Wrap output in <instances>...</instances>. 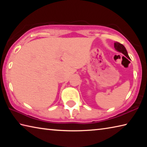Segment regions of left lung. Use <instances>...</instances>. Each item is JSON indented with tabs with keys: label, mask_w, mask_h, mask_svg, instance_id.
I'll return each mask as SVG.
<instances>
[{
	"label": "left lung",
	"mask_w": 147,
	"mask_h": 147,
	"mask_svg": "<svg viewBox=\"0 0 147 147\" xmlns=\"http://www.w3.org/2000/svg\"><path fill=\"white\" fill-rule=\"evenodd\" d=\"M114 47H115V49H116L117 51L119 52V53H123L124 56L127 57L128 58H129V56L128 54L127 51H126V49L123 45L121 44L120 43H119V42H115V43H114Z\"/></svg>",
	"instance_id": "8db88e82"
}]
</instances>
